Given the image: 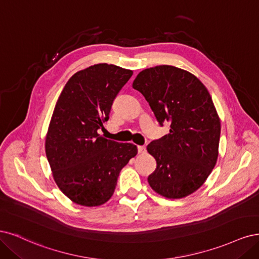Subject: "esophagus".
<instances>
[{"instance_id": "obj_1", "label": "esophagus", "mask_w": 259, "mask_h": 259, "mask_svg": "<svg viewBox=\"0 0 259 259\" xmlns=\"http://www.w3.org/2000/svg\"><path fill=\"white\" fill-rule=\"evenodd\" d=\"M138 152L140 154H144L146 152V147L145 146H142V145H139L138 146Z\"/></svg>"}]
</instances>
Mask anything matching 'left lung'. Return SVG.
Returning a JSON list of instances; mask_svg holds the SVG:
<instances>
[{"label":"left lung","instance_id":"8db88e82","mask_svg":"<svg viewBox=\"0 0 259 259\" xmlns=\"http://www.w3.org/2000/svg\"><path fill=\"white\" fill-rule=\"evenodd\" d=\"M132 87L144 96L160 126L171 122L168 135L147 145L157 162L149 186L169 199L195 193L219 157L221 120L207 89L194 74L172 65L143 70Z\"/></svg>","mask_w":259,"mask_h":259}]
</instances>
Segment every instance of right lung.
Here are the masks:
<instances>
[{"mask_svg":"<svg viewBox=\"0 0 259 259\" xmlns=\"http://www.w3.org/2000/svg\"><path fill=\"white\" fill-rule=\"evenodd\" d=\"M132 74L114 64L91 65L73 75L56 103L45 152L56 184L79 205L105 203L114 194L120 170L138 154L135 144L98 133Z\"/></svg>","mask_w":259,"mask_h":259,"instance_id":"add662e5","label":"right lung"}]
</instances>
